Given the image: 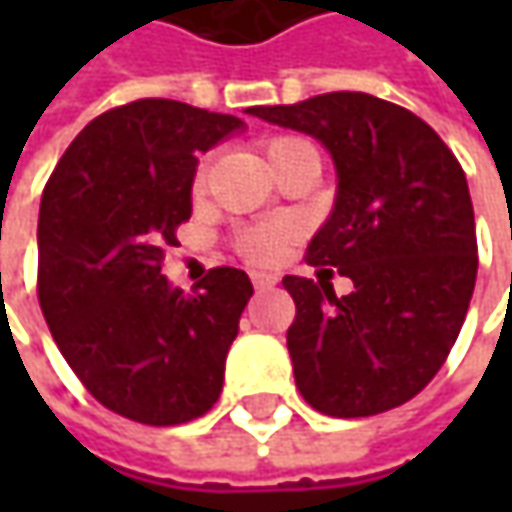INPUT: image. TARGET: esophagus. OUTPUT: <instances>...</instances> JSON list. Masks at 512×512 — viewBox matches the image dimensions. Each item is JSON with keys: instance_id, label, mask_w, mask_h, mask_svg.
Instances as JSON below:
<instances>
[{"instance_id": "esophagus-1", "label": "esophagus", "mask_w": 512, "mask_h": 512, "mask_svg": "<svg viewBox=\"0 0 512 512\" xmlns=\"http://www.w3.org/2000/svg\"><path fill=\"white\" fill-rule=\"evenodd\" d=\"M250 279H253V287H256V290H267V287H273L279 282V276H273V273H253Z\"/></svg>"}]
</instances>
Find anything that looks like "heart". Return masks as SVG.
Wrapping results in <instances>:
<instances>
[{"label":"heart","instance_id":"b5f03b06","mask_svg":"<svg viewBox=\"0 0 512 512\" xmlns=\"http://www.w3.org/2000/svg\"><path fill=\"white\" fill-rule=\"evenodd\" d=\"M302 150H313L310 142L305 139H299V136H273V139H267L265 142V156L267 162L273 165V168H279L282 162H287L290 156H296V153H302ZM205 165L196 170V176H193V193L199 196L202 193V187H205ZM287 239V227L282 222H262V225H250L242 227V230H236V236H233V247H236V253L247 259V262H253V265H265V262H273L276 256H279V250L285 245Z\"/></svg>","mask_w":512,"mask_h":512}]
</instances>
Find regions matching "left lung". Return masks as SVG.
Returning a JSON list of instances; mask_svg holds the SVG:
<instances>
[{"instance_id": "8db88e82", "label": "left lung", "mask_w": 512, "mask_h": 512, "mask_svg": "<svg viewBox=\"0 0 512 512\" xmlns=\"http://www.w3.org/2000/svg\"><path fill=\"white\" fill-rule=\"evenodd\" d=\"M253 116L319 139L336 165V205L307 265L336 267L353 293L285 276L296 387L336 419L393 410L422 393L459 339L479 247L467 179L442 136L370 93H322Z\"/></svg>"}]
</instances>
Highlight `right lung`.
<instances>
[{
  "mask_svg": "<svg viewBox=\"0 0 512 512\" xmlns=\"http://www.w3.org/2000/svg\"><path fill=\"white\" fill-rule=\"evenodd\" d=\"M245 125L173 99L105 110L50 173L39 207V305L88 393L130 422L205 416L253 285L213 267L193 293L162 276L190 219L199 153Z\"/></svg>",
  "mask_w": 512,
  "mask_h": 512,
  "instance_id": "obj_1",
  "label": "right lung"
}]
</instances>
